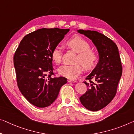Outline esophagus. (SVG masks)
Listing matches in <instances>:
<instances>
[{
  "instance_id": "obj_1",
  "label": "esophagus",
  "mask_w": 134,
  "mask_h": 134,
  "mask_svg": "<svg viewBox=\"0 0 134 134\" xmlns=\"http://www.w3.org/2000/svg\"><path fill=\"white\" fill-rule=\"evenodd\" d=\"M68 82H73V83L76 82V81H74V80H71V79H68Z\"/></svg>"
}]
</instances>
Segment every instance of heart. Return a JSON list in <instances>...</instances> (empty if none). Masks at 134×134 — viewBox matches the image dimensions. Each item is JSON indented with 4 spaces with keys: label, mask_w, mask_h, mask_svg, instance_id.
<instances>
[{
    "label": "heart",
    "mask_w": 134,
    "mask_h": 134,
    "mask_svg": "<svg viewBox=\"0 0 134 134\" xmlns=\"http://www.w3.org/2000/svg\"><path fill=\"white\" fill-rule=\"evenodd\" d=\"M66 44L78 53L76 57L77 63H81L86 69H91L94 66L97 61V53L90 49L88 42L78 35L71 37L67 41ZM51 58L55 63L59 64L61 61L62 52L61 48L57 46L51 52ZM83 67L81 64L75 65L64 64L59 67L58 72L59 75L70 79H75L82 71Z\"/></svg>",
    "instance_id": "b5f03b06"
}]
</instances>
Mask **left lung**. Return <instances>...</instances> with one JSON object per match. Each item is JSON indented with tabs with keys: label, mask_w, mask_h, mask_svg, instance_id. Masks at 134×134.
<instances>
[{
	"label": "left lung",
	"mask_w": 134,
	"mask_h": 134,
	"mask_svg": "<svg viewBox=\"0 0 134 134\" xmlns=\"http://www.w3.org/2000/svg\"><path fill=\"white\" fill-rule=\"evenodd\" d=\"M77 32L91 40L99 53L96 66L86 77L89 82H83L88 87L87 92L79 98L85 108L97 111L108 105L116 94L122 75L119 49L114 42L98 32L83 29Z\"/></svg>",
	"instance_id": "left-lung-1"
}]
</instances>
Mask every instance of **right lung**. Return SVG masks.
Listing matches in <instances>:
<instances>
[{"mask_svg": "<svg viewBox=\"0 0 134 134\" xmlns=\"http://www.w3.org/2000/svg\"><path fill=\"white\" fill-rule=\"evenodd\" d=\"M69 29L42 28L24 37L14 56L18 87L33 105L45 108L57 99L64 77H52L51 52L69 32ZM49 73L48 77L47 74Z\"/></svg>", "mask_w": 134, "mask_h": 134, "instance_id": "obj_1", "label": "right lung"}]
</instances>
